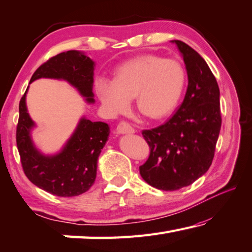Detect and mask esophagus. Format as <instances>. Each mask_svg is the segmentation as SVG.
Masks as SVG:
<instances>
[{"instance_id": "34e87169", "label": "esophagus", "mask_w": 252, "mask_h": 252, "mask_svg": "<svg viewBox=\"0 0 252 252\" xmlns=\"http://www.w3.org/2000/svg\"><path fill=\"white\" fill-rule=\"evenodd\" d=\"M117 131H118V133H121V134L134 133L135 132V130L133 129V127L131 126L129 123H126L125 121L119 123L118 126H117Z\"/></svg>"}]
</instances>
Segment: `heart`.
Listing matches in <instances>:
<instances>
[{"label":"heart","mask_w":252,"mask_h":252,"mask_svg":"<svg viewBox=\"0 0 252 252\" xmlns=\"http://www.w3.org/2000/svg\"><path fill=\"white\" fill-rule=\"evenodd\" d=\"M186 83L183 65L175 59L143 55L117 67L113 79L101 78L95 92L112 117L126 113L131 98L150 120H161L177 106Z\"/></svg>","instance_id":"b5f03b06"}]
</instances>
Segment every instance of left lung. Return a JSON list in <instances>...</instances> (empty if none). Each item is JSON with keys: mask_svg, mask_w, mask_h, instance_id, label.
Instances as JSON below:
<instances>
[{"mask_svg": "<svg viewBox=\"0 0 252 252\" xmlns=\"http://www.w3.org/2000/svg\"><path fill=\"white\" fill-rule=\"evenodd\" d=\"M189 76L184 101L168 121L142 135L150 148L139 167L141 177L156 189L177 190L209 170L221 130L220 90L206 62L193 48L173 40Z\"/></svg>", "mask_w": 252, "mask_h": 252, "instance_id": "left-lung-1", "label": "left lung"}]
</instances>
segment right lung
<instances>
[{
	"label": "right lung",
	"mask_w": 252,
	"mask_h": 252,
	"mask_svg": "<svg viewBox=\"0 0 252 252\" xmlns=\"http://www.w3.org/2000/svg\"><path fill=\"white\" fill-rule=\"evenodd\" d=\"M94 66L95 63L82 51L68 50L42 63L30 83L39 78L63 79L77 89L87 102L94 103ZM28 89L20 101L17 126V146L26 176L39 189L56 196L71 197L85 193L96 178L97 159L109 138V125L83 117L58 154L43 155L31 138L35 125L26 104Z\"/></svg>",
	"instance_id": "1"
}]
</instances>
